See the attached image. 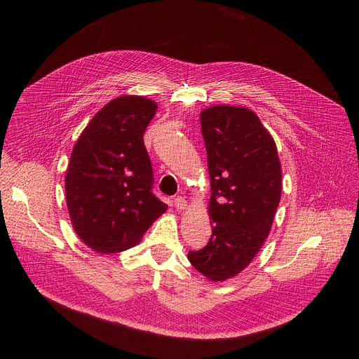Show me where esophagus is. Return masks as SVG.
Listing matches in <instances>:
<instances>
[{"label": "esophagus", "mask_w": 359, "mask_h": 359, "mask_svg": "<svg viewBox=\"0 0 359 359\" xmlns=\"http://www.w3.org/2000/svg\"><path fill=\"white\" fill-rule=\"evenodd\" d=\"M175 206L177 208V211H184L187 208V202L183 196H177L175 198Z\"/></svg>", "instance_id": "obj_1"}]
</instances>
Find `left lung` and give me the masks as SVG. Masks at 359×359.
<instances>
[{"mask_svg":"<svg viewBox=\"0 0 359 359\" xmlns=\"http://www.w3.org/2000/svg\"><path fill=\"white\" fill-rule=\"evenodd\" d=\"M211 177L212 236L192 266L212 282L246 269L265 244L282 194L276 144L248 107L217 104L201 111Z\"/></svg>","mask_w":359,"mask_h":359,"instance_id":"obj_1","label":"left lung"}]
</instances>
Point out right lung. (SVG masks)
Listing matches in <instances>:
<instances>
[{"instance_id": "obj_1", "label": "right lung", "mask_w": 359, "mask_h": 359, "mask_svg": "<svg viewBox=\"0 0 359 359\" xmlns=\"http://www.w3.org/2000/svg\"><path fill=\"white\" fill-rule=\"evenodd\" d=\"M157 103L119 96L104 104L74 145L65 175L74 231L97 253L137 246L167 205L151 192L153 168L144 132Z\"/></svg>"}]
</instances>
